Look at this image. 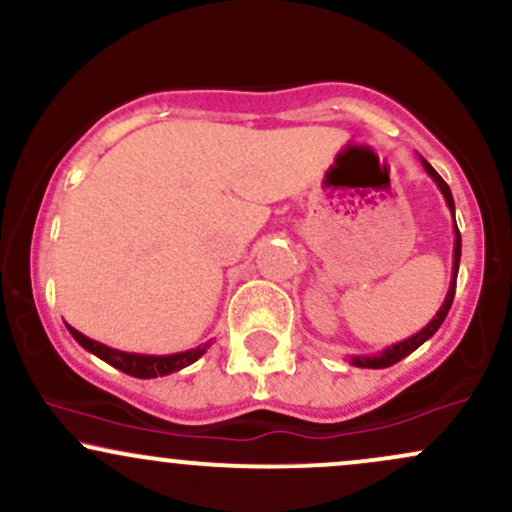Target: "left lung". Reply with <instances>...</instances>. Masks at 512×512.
Listing matches in <instances>:
<instances>
[{
    "label": "left lung",
    "instance_id": "left-lung-1",
    "mask_svg": "<svg viewBox=\"0 0 512 512\" xmlns=\"http://www.w3.org/2000/svg\"><path fill=\"white\" fill-rule=\"evenodd\" d=\"M421 166L428 175H431V180L436 182L440 195L445 197V204H448L452 219H455V199H452V192L448 187V182H445L440 175L436 173V168L431 166V163L426 161V158H421ZM452 231H455V248H452V279H450V289H448V296H445L443 305H440V310L433 317L431 322L424 327V330H419L416 334H411L409 339H404V342H397L392 346H387V349L380 351V354H373V356H351L349 363L356 368H387V366H395L397 361H402L404 356H409L411 351L419 349L421 344L426 342V339H431L433 334L438 332V327L443 325V320L448 317V310L452 305V298H455V286H457V269H460V255H462V238H460V231H457V223H452Z\"/></svg>",
    "mask_w": 512,
    "mask_h": 512
}]
</instances>
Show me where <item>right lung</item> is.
I'll use <instances>...</instances> for the list:
<instances>
[{
	"label": "right lung",
	"mask_w": 512,
	"mask_h": 512,
	"mask_svg": "<svg viewBox=\"0 0 512 512\" xmlns=\"http://www.w3.org/2000/svg\"><path fill=\"white\" fill-rule=\"evenodd\" d=\"M67 330L72 332V337L84 346L86 351H91L93 356H98L101 361L110 363V366L122 370V373L134 375V378H161V375H170L178 373V370L187 368L190 363H195L199 356L207 354V349L211 342L199 344L197 349L190 351H180V354H168V356H151V354H129V351H120L113 349V346H105L96 339H88L86 334H81L79 330L67 325Z\"/></svg>",
	"instance_id": "right-lung-1"
}]
</instances>
